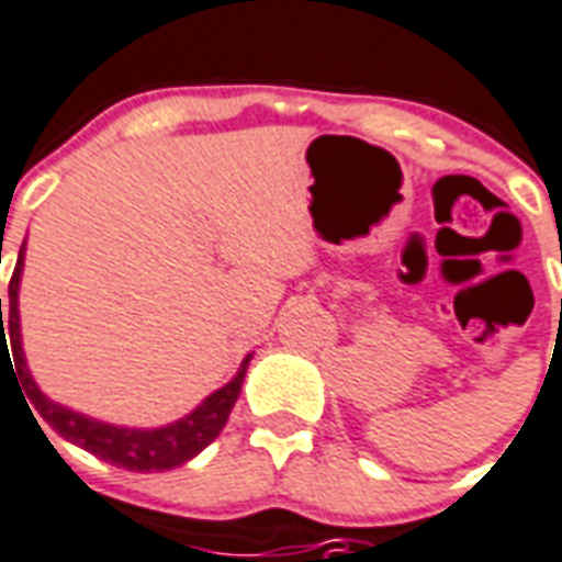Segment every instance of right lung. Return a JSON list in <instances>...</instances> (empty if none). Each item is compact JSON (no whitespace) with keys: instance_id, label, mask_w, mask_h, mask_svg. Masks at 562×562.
<instances>
[{"instance_id":"add662e5","label":"right lung","mask_w":562,"mask_h":562,"mask_svg":"<svg viewBox=\"0 0 562 562\" xmlns=\"http://www.w3.org/2000/svg\"><path fill=\"white\" fill-rule=\"evenodd\" d=\"M23 250L16 256L14 277H11V285H8V321H2L0 297V362L2 357H11L5 350V345L11 341L14 368L16 374H20V383H23L25 397H29L25 406L32 404L34 409L41 413L43 422L49 424L55 434H61L67 442L79 445V448H85V451L93 453V457H100V460L128 471L177 469L182 462L194 460L203 448H209V445L217 439V434L224 430L226 418L233 413L250 357L244 359L241 368H238V374H235L224 389L212 392L203 404L196 406L194 413L186 415V418H179L177 424H167V427H156V430H132V427H114V424H102L97 422V418H88V415L72 413L67 406L55 404V401H49V397L43 395L41 389L34 385L29 368H25L23 341H20V310H16V297H20L16 291H20V273H23ZM29 413H32V409H29ZM34 422H37V418H34ZM37 427H41V424H37Z\"/></svg>"}]
</instances>
